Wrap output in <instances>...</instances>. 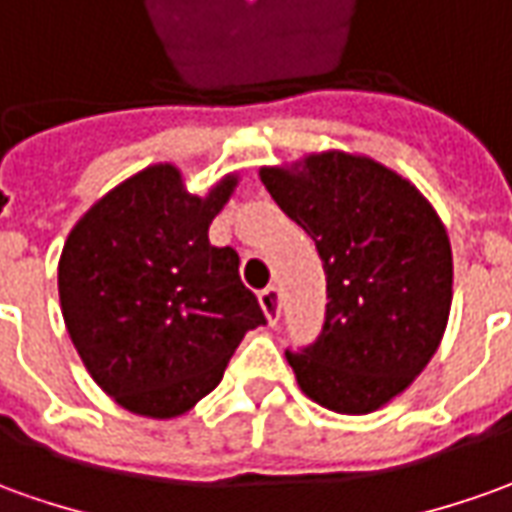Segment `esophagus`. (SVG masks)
I'll return each instance as SVG.
<instances>
[{
    "label": "esophagus",
    "mask_w": 512,
    "mask_h": 512,
    "mask_svg": "<svg viewBox=\"0 0 512 512\" xmlns=\"http://www.w3.org/2000/svg\"><path fill=\"white\" fill-rule=\"evenodd\" d=\"M260 308H263V314L269 319V325H277V319H280V308H283V294H280V288L277 285H269V288H263L260 291Z\"/></svg>",
    "instance_id": "obj_1"
}]
</instances>
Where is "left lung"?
<instances>
[{"label": "left lung", "instance_id": "8db88e82", "mask_svg": "<svg viewBox=\"0 0 512 512\" xmlns=\"http://www.w3.org/2000/svg\"><path fill=\"white\" fill-rule=\"evenodd\" d=\"M260 179L314 238L328 280L322 333L285 350L297 384L330 412H375L443 339L454 277L446 227L415 184L367 156L314 154Z\"/></svg>", "mask_w": 512, "mask_h": 512}]
</instances>
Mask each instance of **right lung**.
<instances>
[{"label":"right lung","instance_id":"add662e5","mask_svg":"<svg viewBox=\"0 0 512 512\" xmlns=\"http://www.w3.org/2000/svg\"><path fill=\"white\" fill-rule=\"evenodd\" d=\"M235 184L227 176L198 198L173 165H154L100 198L66 238V330L97 387L134 415H184L218 387L243 333L266 325L238 252L207 238Z\"/></svg>","mask_w":512,"mask_h":512}]
</instances>
